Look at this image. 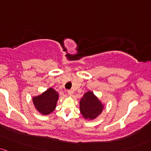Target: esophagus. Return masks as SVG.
<instances>
[{
	"instance_id": "obj_1",
	"label": "esophagus",
	"mask_w": 151,
	"mask_h": 151,
	"mask_svg": "<svg viewBox=\"0 0 151 151\" xmlns=\"http://www.w3.org/2000/svg\"><path fill=\"white\" fill-rule=\"evenodd\" d=\"M67 93H68V94H69V96H72V94H73V93H74V92H73V90H68V92H67Z\"/></svg>"
}]
</instances>
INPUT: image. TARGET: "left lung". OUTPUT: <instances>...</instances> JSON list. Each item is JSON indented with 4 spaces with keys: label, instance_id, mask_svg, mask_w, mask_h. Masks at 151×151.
Segmentation results:
<instances>
[{
    "label": "left lung",
    "instance_id": "8db88e82",
    "mask_svg": "<svg viewBox=\"0 0 151 151\" xmlns=\"http://www.w3.org/2000/svg\"><path fill=\"white\" fill-rule=\"evenodd\" d=\"M79 109L82 115L87 120H94L102 113L104 105L91 91L84 94L79 102Z\"/></svg>",
    "mask_w": 151,
    "mask_h": 151
}]
</instances>
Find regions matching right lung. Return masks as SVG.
Instances as JSON below:
<instances>
[{
  "instance_id": "obj_1",
  "label": "right lung",
  "mask_w": 151,
  "mask_h": 151,
  "mask_svg": "<svg viewBox=\"0 0 151 151\" xmlns=\"http://www.w3.org/2000/svg\"><path fill=\"white\" fill-rule=\"evenodd\" d=\"M58 99L59 94L50 87L40 95L33 97V102L38 112L47 115L55 110Z\"/></svg>"
}]
</instances>
